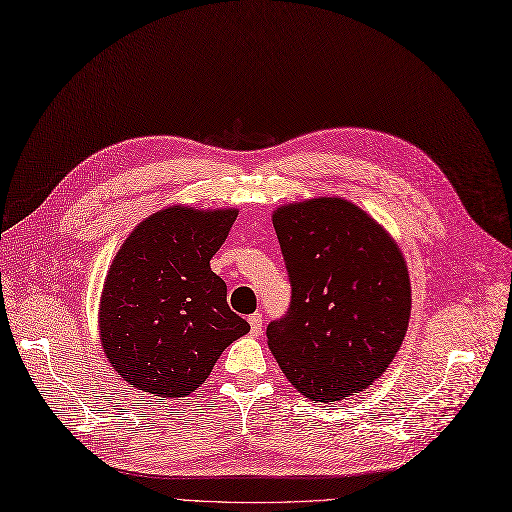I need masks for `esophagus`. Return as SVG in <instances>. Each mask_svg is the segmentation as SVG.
I'll return each mask as SVG.
<instances>
[{"label": "esophagus", "mask_w": 512, "mask_h": 512, "mask_svg": "<svg viewBox=\"0 0 512 512\" xmlns=\"http://www.w3.org/2000/svg\"><path fill=\"white\" fill-rule=\"evenodd\" d=\"M249 325H251V333L255 335V337H259L261 335V314H251L249 316Z\"/></svg>", "instance_id": "obj_1"}]
</instances>
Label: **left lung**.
I'll return each mask as SVG.
<instances>
[{
	"label": "left lung",
	"instance_id": "obj_1",
	"mask_svg": "<svg viewBox=\"0 0 512 512\" xmlns=\"http://www.w3.org/2000/svg\"><path fill=\"white\" fill-rule=\"evenodd\" d=\"M272 223L291 280V308L270 323L268 346L310 401L363 392L399 352L411 282L396 240L339 196L289 202Z\"/></svg>",
	"mask_w": 512,
	"mask_h": 512
}]
</instances>
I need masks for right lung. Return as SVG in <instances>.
<instances>
[{"label":"right lung","instance_id":"add662e5","mask_svg":"<svg viewBox=\"0 0 512 512\" xmlns=\"http://www.w3.org/2000/svg\"><path fill=\"white\" fill-rule=\"evenodd\" d=\"M238 208L166 206L122 242L99 301L101 346L124 382L156 399L189 396L221 352L249 333L227 306L211 257Z\"/></svg>","mask_w":512,"mask_h":512}]
</instances>
